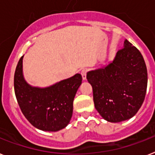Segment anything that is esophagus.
I'll return each mask as SVG.
<instances>
[{
  "mask_svg": "<svg viewBox=\"0 0 155 155\" xmlns=\"http://www.w3.org/2000/svg\"><path fill=\"white\" fill-rule=\"evenodd\" d=\"M81 75H82V78H83V80H87V70L86 69L82 70Z\"/></svg>",
  "mask_w": 155,
  "mask_h": 155,
  "instance_id": "esophagus-1",
  "label": "esophagus"
}]
</instances>
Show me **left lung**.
<instances>
[{
  "label": "left lung",
  "instance_id": "8db88e82",
  "mask_svg": "<svg viewBox=\"0 0 155 155\" xmlns=\"http://www.w3.org/2000/svg\"><path fill=\"white\" fill-rule=\"evenodd\" d=\"M94 107L102 117L117 123L132 118L141 107L147 87V70L139 49L127 39L113 61L88 71Z\"/></svg>",
  "mask_w": 155,
  "mask_h": 155
}]
</instances>
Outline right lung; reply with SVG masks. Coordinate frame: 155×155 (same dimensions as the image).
<instances>
[{
    "label": "right lung",
    "mask_w": 155,
    "mask_h": 155,
    "mask_svg": "<svg viewBox=\"0 0 155 155\" xmlns=\"http://www.w3.org/2000/svg\"><path fill=\"white\" fill-rule=\"evenodd\" d=\"M23 58L19 59L14 75L15 97L22 113L38 129H63L72 116L73 100L82 84V75L75 74L46 87H32L23 77Z\"/></svg>",
    "instance_id": "1"
}]
</instances>
